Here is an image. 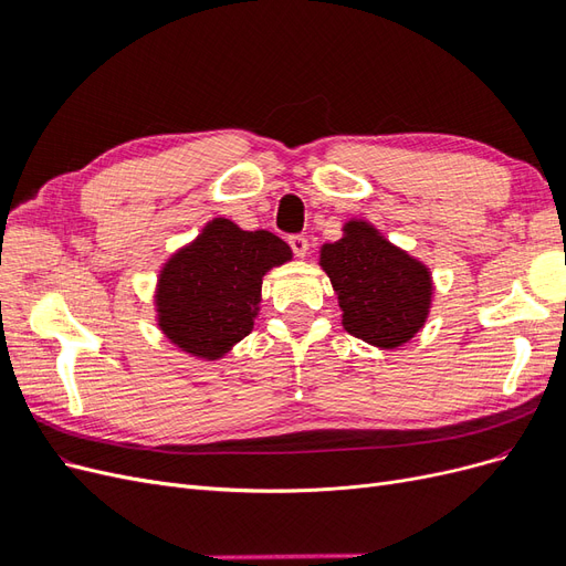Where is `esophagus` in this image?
Returning a JSON list of instances; mask_svg holds the SVG:
<instances>
[{
	"label": "esophagus",
	"mask_w": 566,
	"mask_h": 566,
	"mask_svg": "<svg viewBox=\"0 0 566 566\" xmlns=\"http://www.w3.org/2000/svg\"><path fill=\"white\" fill-rule=\"evenodd\" d=\"M287 243H290V248H293L295 256H304L306 250H310V241H306V238L300 235V233L297 235H290Z\"/></svg>",
	"instance_id": "34e87169"
}]
</instances>
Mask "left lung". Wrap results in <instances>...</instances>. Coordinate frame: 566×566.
Returning <instances> with one entry per match:
<instances>
[{"mask_svg":"<svg viewBox=\"0 0 566 566\" xmlns=\"http://www.w3.org/2000/svg\"><path fill=\"white\" fill-rule=\"evenodd\" d=\"M339 241L321 248L342 310V325L380 349H397L422 328L432 306V273L389 243L364 219H352Z\"/></svg>","mask_w":566,"mask_h":566,"instance_id":"8db88e82","label":"left lung"}]
</instances>
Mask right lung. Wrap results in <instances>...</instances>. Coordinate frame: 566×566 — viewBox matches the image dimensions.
Returning <instances> with one entry per match:
<instances>
[{
  "instance_id": "obj_1",
  "label": "right lung",
  "mask_w": 566,
  "mask_h": 566,
  "mask_svg": "<svg viewBox=\"0 0 566 566\" xmlns=\"http://www.w3.org/2000/svg\"><path fill=\"white\" fill-rule=\"evenodd\" d=\"M290 260L293 250L279 235L243 231L224 217L208 221L196 241L177 250L160 271V331L181 352L217 361L252 333L264 273Z\"/></svg>"
}]
</instances>
